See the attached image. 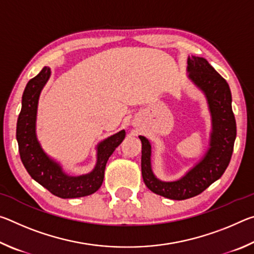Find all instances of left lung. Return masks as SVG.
Segmentation results:
<instances>
[{"instance_id":"8db88e82","label":"left lung","mask_w":254,"mask_h":254,"mask_svg":"<svg viewBox=\"0 0 254 254\" xmlns=\"http://www.w3.org/2000/svg\"><path fill=\"white\" fill-rule=\"evenodd\" d=\"M188 77L205 94L212 117L209 148L194 168L176 182H161L151 169V144L142 142L141 171L150 190L169 199L183 200L199 195L222 177L229 166L236 137V123L232 111V95L226 80L201 57H188Z\"/></svg>"}]
</instances>
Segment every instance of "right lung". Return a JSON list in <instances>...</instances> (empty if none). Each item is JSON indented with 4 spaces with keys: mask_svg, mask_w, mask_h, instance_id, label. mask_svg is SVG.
I'll return each mask as SVG.
<instances>
[{
    "mask_svg": "<svg viewBox=\"0 0 254 254\" xmlns=\"http://www.w3.org/2000/svg\"><path fill=\"white\" fill-rule=\"evenodd\" d=\"M49 77L50 68L44 67L25 86L22 107L16 123V140L21 161L29 175L55 196L77 198L92 195L102 186L106 162L126 137V131L115 133L98 143L96 166L91 173L81 176H69L64 173L59 163L45 153L36 134L38 101Z\"/></svg>",
    "mask_w": 254,
    "mask_h": 254,
    "instance_id": "right-lung-1",
    "label": "right lung"
}]
</instances>
